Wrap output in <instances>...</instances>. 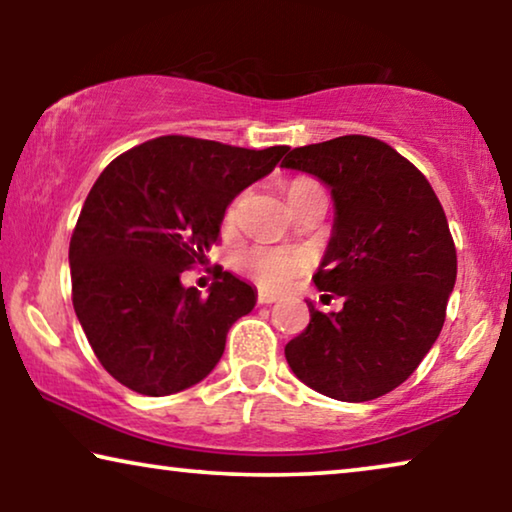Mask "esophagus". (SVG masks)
<instances>
[{
	"label": "esophagus",
	"mask_w": 512,
	"mask_h": 512,
	"mask_svg": "<svg viewBox=\"0 0 512 512\" xmlns=\"http://www.w3.org/2000/svg\"><path fill=\"white\" fill-rule=\"evenodd\" d=\"M258 305H270V303H277L279 296H275V293H265V291H258Z\"/></svg>",
	"instance_id": "obj_1"
}]
</instances>
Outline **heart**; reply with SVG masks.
<instances>
[{
  "label": "heart",
  "mask_w": 512,
  "mask_h": 512,
  "mask_svg": "<svg viewBox=\"0 0 512 512\" xmlns=\"http://www.w3.org/2000/svg\"><path fill=\"white\" fill-rule=\"evenodd\" d=\"M321 191L319 181L312 177H291L284 181V193L291 209H296L300 202L310 198L312 193ZM244 193L228 202L223 221L226 226H235L242 212ZM307 265L310 256L300 249H277V247H251L237 256V270L244 272L251 282L261 286L263 291H282L286 284H291L293 277H298Z\"/></svg>",
  "instance_id": "heart-1"
}]
</instances>
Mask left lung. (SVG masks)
I'll return each instance as SVG.
<instances>
[{
  "mask_svg": "<svg viewBox=\"0 0 512 512\" xmlns=\"http://www.w3.org/2000/svg\"><path fill=\"white\" fill-rule=\"evenodd\" d=\"M282 167L331 188L333 235L312 279L345 298L331 314L307 303L310 324L284 347L286 361L319 394L373 401L415 373L445 324L457 249L443 205L424 174L375 137L298 146Z\"/></svg>",
  "mask_w": 512,
  "mask_h": 512,
  "instance_id": "1",
  "label": "left lung"
}]
</instances>
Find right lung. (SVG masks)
Here are the masks:
<instances>
[{"mask_svg": "<svg viewBox=\"0 0 512 512\" xmlns=\"http://www.w3.org/2000/svg\"><path fill=\"white\" fill-rule=\"evenodd\" d=\"M289 146L242 149L165 135L125 151L90 188L69 242L72 303L104 370L144 396L212 373L256 291L214 265L209 296L181 284L207 263L228 202L275 170Z\"/></svg>", "mask_w": 512, "mask_h": 512, "instance_id": "add662e5", "label": "right lung"}]
</instances>
